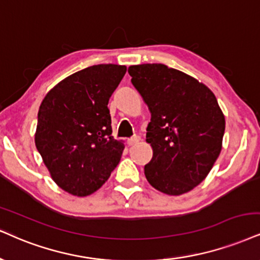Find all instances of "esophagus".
<instances>
[{"label": "esophagus", "mask_w": 260, "mask_h": 260, "mask_svg": "<svg viewBox=\"0 0 260 260\" xmlns=\"http://www.w3.org/2000/svg\"><path fill=\"white\" fill-rule=\"evenodd\" d=\"M140 142V137L139 136H134V137H130L129 140H127V145L129 146H134L136 145V143Z\"/></svg>", "instance_id": "obj_1"}]
</instances>
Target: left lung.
Listing matches in <instances>:
<instances>
[{
	"label": "left lung",
	"instance_id": "obj_1",
	"mask_svg": "<svg viewBox=\"0 0 260 260\" xmlns=\"http://www.w3.org/2000/svg\"><path fill=\"white\" fill-rule=\"evenodd\" d=\"M127 72L152 114L147 181L164 194L188 193L206 178L222 150L225 119L216 96L198 79L162 63L130 66Z\"/></svg>",
	"mask_w": 260,
	"mask_h": 260
}]
</instances>
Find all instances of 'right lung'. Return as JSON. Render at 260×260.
<instances>
[{
    "label": "right lung",
    "instance_id": "add662e5",
    "mask_svg": "<svg viewBox=\"0 0 260 260\" xmlns=\"http://www.w3.org/2000/svg\"><path fill=\"white\" fill-rule=\"evenodd\" d=\"M125 72L113 63L86 67L57 83L40 106L37 150L53 181L75 197L101 188L121 158L107 105Z\"/></svg>",
    "mask_w": 260,
    "mask_h": 260
}]
</instances>
